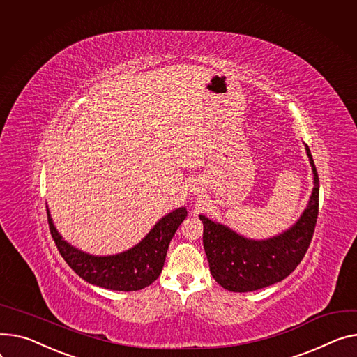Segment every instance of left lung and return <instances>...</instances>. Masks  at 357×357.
<instances>
[{"mask_svg": "<svg viewBox=\"0 0 357 357\" xmlns=\"http://www.w3.org/2000/svg\"><path fill=\"white\" fill-rule=\"evenodd\" d=\"M313 171V191L300 218L289 229L266 240H251L229 227L199 215L209 271L221 287L234 293L264 289L290 275L303 259L319 215V175L307 145Z\"/></svg>", "mask_w": 357, "mask_h": 357, "instance_id": "obj_1", "label": "left lung"}]
</instances>
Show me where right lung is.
<instances>
[{"label":"right lung","mask_w":357,"mask_h":357,"mask_svg":"<svg viewBox=\"0 0 357 357\" xmlns=\"http://www.w3.org/2000/svg\"><path fill=\"white\" fill-rule=\"evenodd\" d=\"M45 208L53 240L71 270L93 286L116 291H137L151 286L162 273L172 236L188 215L185 206L176 208L135 247L113 255H93L67 243L54 227L49 205Z\"/></svg>","instance_id":"1"}]
</instances>
